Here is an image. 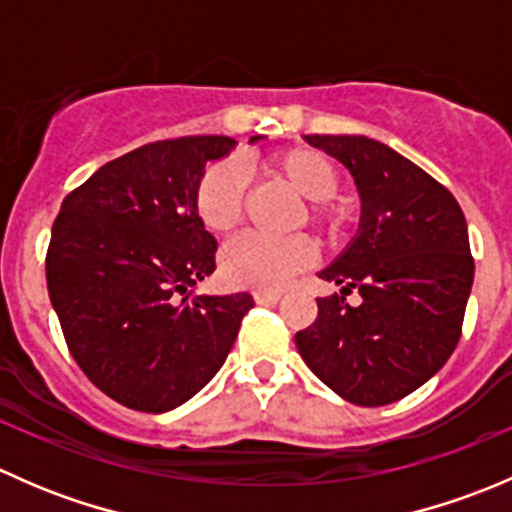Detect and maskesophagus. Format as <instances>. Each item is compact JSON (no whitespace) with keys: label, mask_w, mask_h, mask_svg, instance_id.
I'll use <instances>...</instances> for the list:
<instances>
[{"label":"esophagus","mask_w":512,"mask_h":512,"mask_svg":"<svg viewBox=\"0 0 512 512\" xmlns=\"http://www.w3.org/2000/svg\"><path fill=\"white\" fill-rule=\"evenodd\" d=\"M282 292H267V289H260V292H255V302L257 304H275L280 302Z\"/></svg>","instance_id":"1"}]
</instances>
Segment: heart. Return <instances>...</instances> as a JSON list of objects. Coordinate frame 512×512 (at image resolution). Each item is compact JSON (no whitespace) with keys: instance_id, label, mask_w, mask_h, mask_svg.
<instances>
[{"instance_id":"obj_1","label":"heart","mask_w":512,"mask_h":512,"mask_svg":"<svg viewBox=\"0 0 512 512\" xmlns=\"http://www.w3.org/2000/svg\"><path fill=\"white\" fill-rule=\"evenodd\" d=\"M262 170L304 198L294 225H312L324 237L334 240L349 225V208L337 200L342 173L332 158L314 148H292L262 160ZM247 185L235 160H215L200 173L193 188V213L203 230L225 237L240 227L245 218ZM317 245L307 235L272 237L242 235L232 240L220 255V272L232 287L280 289L294 275L317 262Z\"/></svg>"}]
</instances>
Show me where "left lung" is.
Instances as JSON below:
<instances>
[{
	"label": "left lung",
	"mask_w": 512,
	"mask_h": 512,
	"mask_svg": "<svg viewBox=\"0 0 512 512\" xmlns=\"http://www.w3.org/2000/svg\"><path fill=\"white\" fill-rule=\"evenodd\" d=\"M342 160L361 193V230L319 277L342 294L317 299V319L294 334L304 364L342 399L386 406L426 384L463 329L473 255L446 185L379 141L307 136ZM356 288L362 302L343 299Z\"/></svg>",
	"instance_id": "8db88e82"
}]
</instances>
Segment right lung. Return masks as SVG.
Listing matches in <instances>:
<instances>
[{"instance_id":"add662e5","label":"right lung","mask_w":512,"mask_h":512,"mask_svg":"<svg viewBox=\"0 0 512 512\" xmlns=\"http://www.w3.org/2000/svg\"><path fill=\"white\" fill-rule=\"evenodd\" d=\"M257 141V136L252 138ZM227 136L146 143L101 165L61 203L46 287L66 347L118 404L163 414L223 366L252 294H195L218 242L193 213L195 180Z\"/></svg>"}]
</instances>
